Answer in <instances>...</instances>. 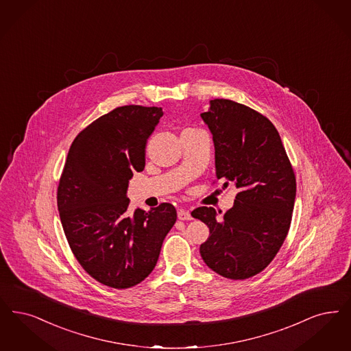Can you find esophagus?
I'll use <instances>...</instances> for the list:
<instances>
[{"mask_svg":"<svg viewBox=\"0 0 351 351\" xmlns=\"http://www.w3.org/2000/svg\"><path fill=\"white\" fill-rule=\"evenodd\" d=\"M178 218L180 221H191L192 219V215L188 210H184V209H179L178 210Z\"/></svg>","mask_w":351,"mask_h":351,"instance_id":"obj_1","label":"esophagus"}]
</instances>
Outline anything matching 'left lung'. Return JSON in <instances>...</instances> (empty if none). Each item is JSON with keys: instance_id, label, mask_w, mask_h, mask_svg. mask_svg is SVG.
I'll return each mask as SVG.
<instances>
[{"instance_id": "obj_1", "label": "left lung", "mask_w": 351, "mask_h": 351, "mask_svg": "<svg viewBox=\"0 0 351 351\" xmlns=\"http://www.w3.org/2000/svg\"><path fill=\"white\" fill-rule=\"evenodd\" d=\"M201 117L213 134L217 179H225V186L234 182L239 192L222 221L213 208L192 211L210 230L199 253L219 276L245 280L271 263L287 237L296 195L294 169L276 126L261 113L214 99Z\"/></svg>"}]
</instances>
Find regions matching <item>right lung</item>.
Listing matches in <instances>:
<instances>
[{
	"instance_id": "add662e5",
	"label": "right lung",
	"mask_w": 351,
	"mask_h": 351,
	"mask_svg": "<svg viewBox=\"0 0 351 351\" xmlns=\"http://www.w3.org/2000/svg\"><path fill=\"white\" fill-rule=\"evenodd\" d=\"M163 111L124 106L100 116L73 141L57 188L60 219L71 252L100 283L128 289L154 269L176 222L171 204L128 210V184L145 169L146 142Z\"/></svg>"
}]
</instances>
